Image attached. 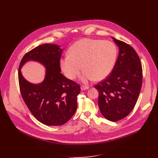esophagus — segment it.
I'll use <instances>...</instances> for the list:
<instances>
[{"label": "esophagus", "mask_w": 158, "mask_h": 158, "mask_svg": "<svg viewBox=\"0 0 158 158\" xmlns=\"http://www.w3.org/2000/svg\"><path fill=\"white\" fill-rule=\"evenodd\" d=\"M89 89V87L87 86H85V85H82L81 86V89L82 91H84V90H86V89Z\"/></svg>", "instance_id": "esophagus-1"}]
</instances>
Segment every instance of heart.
I'll list each match as a JSON object with an SVG mask.
<instances>
[{
  "mask_svg": "<svg viewBox=\"0 0 158 158\" xmlns=\"http://www.w3.org/2000/svg\"><path fill=\"white\" fill-rule=\"evenodd\" d=\"M117 55V47L113 43L85 38L71 46L69 55L60 60V67L64 76L69 79L77 76L82 66L84 70L81 76L82 81L93 79L102 81L113 71Z\"/></svg>",
  "mask_w": 158,
  "mask_h": 158,
  "instance_id": "1",
  "label": "heart"
}]
</instances>
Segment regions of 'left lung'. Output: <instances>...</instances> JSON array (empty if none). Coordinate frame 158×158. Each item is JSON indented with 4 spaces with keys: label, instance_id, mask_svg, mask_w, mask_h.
Instances as JSON below:
<instances>
[{
    "label": "left lung",
    "instance_id": "obj_1",
    "mask_svg": "<svg viewBox=\"0 0 158 158\" xmlns=\"http://www.w3.org/2000/svg\"><path fill=\"white\" fill-rule=\"evenodd\" d=\"M119 48L118 59L110 76L95 86L98 104L104 117L117 122L133 110L142 84V67L135 49L111 37Z\"/></svg>",
    "mask_w": 158,
    "mask_h": 158
}]
</instances>
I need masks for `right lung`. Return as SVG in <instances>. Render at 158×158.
<instances>
[{
    "instance_id": "add662e5",
    "label": "right lung",
    "mask_w": 158,
    "mask_h": 158,
    "mask_svg": "<svg viewBox=\"0 0 158 158\" xmlns=\"http://www.w3.org/2000/svg\"><path fill=\"white\" fill-rule=\"evenodd\" d=\"M60 45L45 44L25 55L19 70V81L22 97L33 116L41 123L50 126H61L67 122L77 110V97L81 92L78 84L61 73ZM29 60L45 67L44 81L38 84L24 78L22 66Z\"/></svg>"
}]
</instances>
